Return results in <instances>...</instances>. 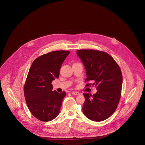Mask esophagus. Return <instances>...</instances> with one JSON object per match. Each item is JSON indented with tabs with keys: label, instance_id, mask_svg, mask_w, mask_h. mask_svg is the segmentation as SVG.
<instances>
[{
	"label": "esophagus",
	"instance_id": "obj_1",
	"mask_svg": "<svg viewBox=\"0 0 145 145\" xmlns=\"http://www.w3.org/2000/svg\"><path fill=\"white\" fill-rule=\"evenodd\" d=\"M71 93L73 94V95H80V93L78 92H77V91H73V92H71Z\"/></svg>",
	"mask_w": 145,
	"mask_h": 145
}]
</instances>
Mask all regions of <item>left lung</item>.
I'll use <instances>...</instances> for the list:
<instances>
[{"label": "left lung", "mask_w": 145, "mask_h": 145, "mask_svg": "<svg viewBox=\"0 0 145 145\" xmlns=\"http://www.w3.org/2000/svg\"><path fill=\"white\" fill-rule=\"evenodd\" d=\"M78 57L86 71V81L93 82L97 92L92 96L84 93V115L95 121L104 120L116 111L121 96L123 77L114 59L105 52L78 50ZM88 84L86 86H88Z\"/></svg>", "instance_id": "8db88e82"}]
</instances>
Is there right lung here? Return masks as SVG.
Wrapping results in <instances>:
<instances>
[{"instance_id": "add662e5", "label": "right lung", "mask_w": 145, "mask_h": 145, "mask_svg": "<svg viewBox=\"0 0 145 145\" xmlns=\"http://www.w3.org/2000/svg\"><path fill=\"white\" fill-rule=\"evenodd\" d=\"M68 51H54L36 59L32 63L24 86V93L31 114L42 121H49L59 114L65 92L59 93L52 82L58 78L61 66Z\"/></svg>"}]
</instances>
